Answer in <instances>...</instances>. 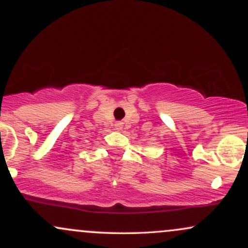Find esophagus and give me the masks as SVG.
Returning <instances> with one entry per match:
<instances>
[{"label": "esophagus", "instance_id": "obj_1", "mask_svg": "<svg viewBox=\"0 0 248 248\" xmlns=\"http://www.w3.org/2000/svg\"><path fill=\"white\" fill-rule=\"evenodd\" d=\"M122 127H124V124H122V122H115V129L116 130H121L122 129Z\"/></svg>", "mask_w": 248, "mask_h": 248}]
</instances>
